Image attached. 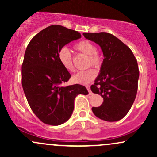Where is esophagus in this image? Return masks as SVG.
<instances>
[{
	"label": "esophagus",
	"instance_id": "1",
	"mask_svg": "<svg viewBox=\"0 0 157 157\" xmlns=\"http://www.w3.org/2000/svg\"><path fill=\"white\" fill-rule=\"evenodd\" d=\"M86 89H87L88 91H89V94H92V92H91V89H90V86H86Z\"/></svg>",
	"mask_w": 157,
	"mask_h": 157
}]
</instances>
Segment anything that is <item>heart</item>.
<instances>
[{
  "label": "heart",
  "mask_w": 157,
  "mask_h": 157,
  "mask_svg": "<svg viewBox=\"0 0 157 157\" xmlns=\"http://www.w3.org/2000/svg\"><path fill=\"white\" fill-rule=\"evenodd\" d=\"M75 48L81 53L89 55V65L91 64L94 67H98L101 63V57L96 51L94 44L91 41L87 40H81L75 45ZM57 57L59 62L66 71H74L72 56L67 48H61L57 54ZM95 77H96V71L91 68L86 71H80L77 72L72 77V80L77 83L87 84L93 80Z\"/></svg>",
  "instance_id": "heart-1"
}]
</instances>
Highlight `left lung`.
Wrapping results in <instances>:
<instances>
[{
	"mask_svg": "<svg viewBox=\"0 0 157 157\" xmlns=\"http://www.w3.org/2000/svg\"><path fill=\"white\" fill-rule=\"evenodd\" d=\"M83 36L100 46L104 57L100 73L91 86L93 93L103 97V102L91 110L102 120L118 121L127 114L136 98L140 76L137 61L130 48L111 34Z\"/></svg>",
	"mask_w": 157,
	"mask_h": 157,
	"instance_id": "8db88e82",
	"label": "left lung"
}]
</instances>
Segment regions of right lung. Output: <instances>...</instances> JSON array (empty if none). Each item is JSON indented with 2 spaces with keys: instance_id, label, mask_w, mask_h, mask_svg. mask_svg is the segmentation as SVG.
<instances>
[{
  "instance_id": "right-lung-1",
  "label": "right lung",
  "mask_w": 157,
  "mask_h": 157,
  "mask_svg": "<svg viewBox=\"0 0 157 157\" xmlns=\"http://www.w3.org/2000/svg\"><path fill=\"white\" fill-rule=\"evenodd\" d=\"M80 32L60 25L44 29L31 40L22 64V86L29 105L44 123L59 125L69 120L77 94L89 91L80 84L62 86L71 75L59 62V50L80 39Z\"/></svg>"
}]
</instances>
